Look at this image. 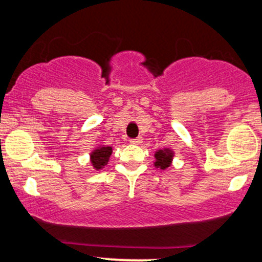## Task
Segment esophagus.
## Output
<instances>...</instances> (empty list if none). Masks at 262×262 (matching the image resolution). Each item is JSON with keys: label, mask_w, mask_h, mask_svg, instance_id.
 <instances>
[{"label": "esophagus", "mask_w": 262, "mask_h": 262, "mask_svg": "<svg viewBox=\"0 0 262 262\" xmlns=\"http://www.w3.org/2000/svg\"><path fill=\"white\" fill-rule=\"evenodd\" d=\"M142 141H143L142 137H137V138L130 139V143L131 144H139V143H142Z\"/></svg>", "instance_id": "esophagus-1"}]
</instances>
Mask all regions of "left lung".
<instances>
[{
	"mask_svg": "<svg viewBox=\"0 0 262 262\" xmlns=\"http://www.w3.org/2000/svg\"><path fill=\"white\" fill-rule=\"evenodd\" d=\"M155 167L156 168H161V169H166L170 166L171 160H173V151L169 149H163V150H159L155 154Z\"/></svg>",
	"mask_w": 262,
	"mask_h": 262,
	"instance_id": "left-lung-1",
	"label": "left lung"
}]
</instances>
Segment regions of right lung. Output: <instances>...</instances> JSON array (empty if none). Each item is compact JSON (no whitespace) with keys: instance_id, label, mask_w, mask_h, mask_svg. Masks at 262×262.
Wrapping results in <instances>:
<instances>
[{"instance_id":"add662e5","label":"right lung","mask_w":262,"mask_h":262,"mask_svg":"<svg viewBox=\"0 0 262 262\" xmlns=\"http://www.w3.org/2000/svg\"><path fill=\"white\" fill-rule=\"evenodd\" d=\"M112 154V148L111 146H99L98 149L93 150L91 154V162L93 167L95 168L96 170L101 169L108 162V159Z\"/></svg>"}]
</instances>
